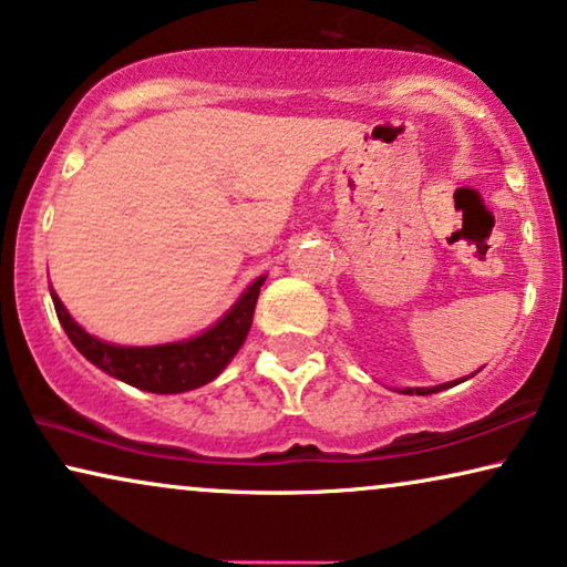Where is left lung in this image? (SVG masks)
<instances>
[{
    "label": "left lung",
    "instance_id": "8db88e82",
    "mask_svg": "<svg viewBox=\"0 0 567 567\" xmlns=\"http://www.w3.org/2000/svg\"><path fill=\"white\" fill-rule=\"evenodd\" d=\"M464 382V379H462ZM454 384H460V382H446V384H439V386H415V390H402V394H433V392H441V390H449V386H454Z\"/></svg>",
    "mask_w": 567,
    "mask_h": 567
}]
</instances>
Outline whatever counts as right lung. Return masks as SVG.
I'll list each match as a JSON object with an SVG mask.
<instances>
[{
  "instance_id": "obj_1",
  "label": "right lung",
  "mask_w": 567,
  "mask_h": 567,
  "mask_svg": "<svg viewBox=\"0 0 567 567\" xmlns=\"http://www.w3.org/2000/svg\"><path fill=\"white\" fill-rule=\"evenodd\" d=\"M266 276L247 286L243 297L235 301V307L221 317L214 328H208L200 336L181 343L165 346H144V348H126L105 343L87 330L80 328L61 305V299L51 291L53 307L61 328L72 340L76 351H80L90 363L107 374L121 379L136 390L154 392V394H177L198 390L216 379L224 367L235 359V353L243 348L247 332H250L255 301H258L260 286Z\"/></svg>"
}]
</instances>
